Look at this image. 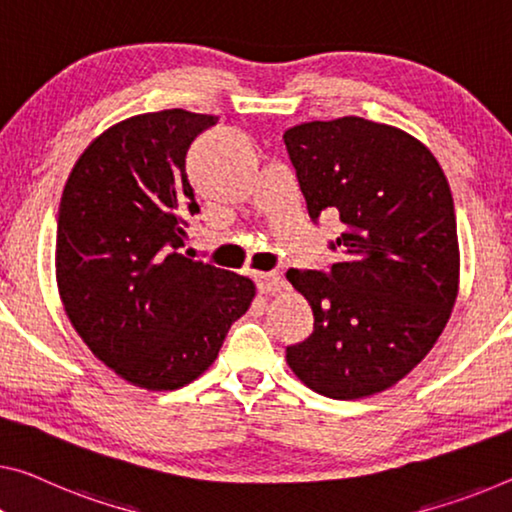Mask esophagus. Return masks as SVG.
Segmentation results:
<instances>
[{
    "mask_svg": "<svg viewBox=\"0 0 512 512\" xmlns=\"http://www.w3.org/2000/svg\"><path fill=\"white\" fill-rule=\"evenodd\" d=\"M256 286L261 293H277V290H281L283 286V277L279 272H261L256 274Z\"/></svg>",
    "mask_w": 512,
    "mask_h": 512,
    "instance_id": "obj_1",
    "label": "esophagus"
}]
</instances>
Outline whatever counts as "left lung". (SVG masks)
I'll return each instance as SVG.
<instances>
[{
	"instance_id": "1",
	"label": "left lung",
	"mask_w": 512,
	"mask_h": 512,
	"mask_svg": "<svg viewBox=\"0 0 512 512\" xmlns=\"http://www.w3.org/2000/svg\"><path fill=\"white\" fill-rule=\"evenodd\" d=\"M313 222L334 212L341 263L288 270L313 332L286 348L306 387L352 400L412 371L444 332L458 297L460 247L448 180L419 139L359 116L283 135Z\"/></svg>"
}]
</instances>
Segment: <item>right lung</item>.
Listing matches in <instances>:
<instances>
[{
	"label": "right lung",
	"instance_id": "1",
	"mask_svg": "<svg viewBox=\"0 0 512 512\" xmlns=\"http://www.w3.org/2000/svg\"><path fill=\"white\" fill-rule=\"evenodd\" d=\"M219 119L187 109L130 116L75 162L61 194L57 286L82 341L125 382L171 391L208 371L256 286L180 254L199 212L194 139Z\"/></svg>",
	"mask_w": 512,
	"mask_h": 512
}]
</instances>
